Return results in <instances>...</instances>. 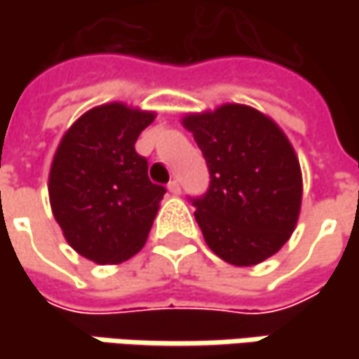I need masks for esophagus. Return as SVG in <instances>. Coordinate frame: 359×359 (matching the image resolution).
Listing matches in <instances>:
<instances>
[{
	"label": "esophagus",
	"mask_w": 359,
	"mask_h": 359,
	"mask_svg": "<svg viewBox=\"0 0 359 359\" xmlns=\"http://www.w3.org/2000/svg\"><path fill=\"white\" fill-rule=\"evenodd\" d=\"M168 189H170V194L177 196V194L182 191V186H180V182H177V180H172V182L168 184Z\"/></svg>",
	"instance_id": "1"
}]
</instances>
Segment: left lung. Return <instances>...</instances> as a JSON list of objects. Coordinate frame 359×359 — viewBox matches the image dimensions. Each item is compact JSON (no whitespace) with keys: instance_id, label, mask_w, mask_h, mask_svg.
Here are the masks:
<instances>
[{"instance_id":"obj_1","label":"left lung","mask_w":359,"mask_h":359,"mask_svg":"<svg viewBox=\"0 0 359 359\" xmlns=\"http://www.w3.org/2000/svg\"><path fill=\"white\" fill-rule=\"evenodd\" d=\"M184 126L210 172L205 194L189 198L205 243L233 266L276 254L290 240L302 205L299 161L283 131L238 104L187 116Z\"/></svg>"}]
</instances>
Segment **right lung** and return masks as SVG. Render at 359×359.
I'll return each mask as SVG.
<instances>
[{
    "label": "right lung",
    "mask_w": 359,
    "mask_h": 359,
    "mask_svg": "<svg viewBox=\"0 0 359 359\" xmlns=\"http://www.w3.org/2000/svg\"><path fill=\"white\" fill-rule=\"evenodd\" d=\"M154 114L121 104L93 107L63 135L49 172L53 217L67 243L95 264H119L144 248L165 187L135 151Z\"/></svg>",
    "instance_id": "add662e5"
}]
</instances>
